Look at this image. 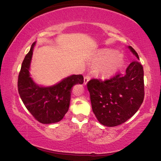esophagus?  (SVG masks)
Wrapping results in <instances>:
<instances>
[{
  "label": "esophagus",
  "instance_id": "1",
  "mask_svg": "<svg viewBox=\"0 0 161 161\" xmlns=\"http://www.w3.org/2000/svg\"><path fill=\"white\" fill-rule=\"evenodd\" d=\"M89 80H90V77H89V76H88V75L85 76V77H84V85H86V84L88 83V81Z\"/></svg>",
  "mask_w": 161,
  "mask_h": 161
}]
</instances>
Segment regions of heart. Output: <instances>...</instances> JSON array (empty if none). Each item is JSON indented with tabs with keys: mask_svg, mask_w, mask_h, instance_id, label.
I'll return each instance as SVG.
<instances>
[{
	"mask_svg": "<svg viewBox=\"0 0 161 161\" xmlns=\"http://www.w3.org/2000/svg\"><path fill=\"white\" fill-rule=\"evenodd\" d=\"M93 62L99 64L98 71L103 77L109 78L118 72L124 62L123 54L111 49H102L95 54Z\"/></svg>",
	"mask_w": 161,
	"mask_h": 161,
	"instance_id": "1",
	"label": "heart"
}]
</instances>
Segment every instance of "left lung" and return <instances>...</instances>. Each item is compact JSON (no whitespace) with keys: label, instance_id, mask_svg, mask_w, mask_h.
I'll use <instances>...</instances> for the list:
<instances>
[{"label":"left lung","instance_id":"left-lung-1","mask_svg":"<svg viewBox=\"0 0 161 161\" xmlns=\"http://www.w3.org/2000/svg\"><path fill=\"white\" fill-rule=\"evenodd\" d=\"M128 48L139 59L134 49L130 46ZM143 75V66L136 60L128 66L124 75L87 83L92 111L100 124L108 127L118 126L137 112L144 98Z\"/></svg>","mask_w":161,"mask_h":161}]
</instances>
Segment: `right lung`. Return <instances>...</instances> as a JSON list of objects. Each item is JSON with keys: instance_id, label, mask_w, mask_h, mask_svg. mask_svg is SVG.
Returning a JSON list of instances; mask_svg holds the SVG:
<instances>
[{"instance_id": "obj_1", "label": "right lung", "mask_w": 161, "mask_h": 161, "mask_svg": "<svg viewBox=\"0 0 161 161\" xmlns=\"http://www.w3.org/2000/svg\"><path fill=\"white\" fill-rule=\"evenodd\" d=\"M36 42L22 63L19 73L18 88L22 101L31 114L42 124H50L63 119L69 107L72 87L83 84L81 75H72L52 86H41L31 77L30 68Z\"/></svg>"}]
</instances>
